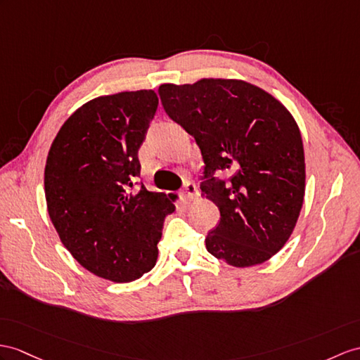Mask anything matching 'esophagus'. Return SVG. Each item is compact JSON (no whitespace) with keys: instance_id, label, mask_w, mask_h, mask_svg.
Returning <instances> with one entry per match:
<instances>
[{"instance_id":"34e87169","label":"esophagus","mask_w":360,"mask_h":360,"mask_svg":"<svg viewBox=\"0 0 360 360\" xmlns=\"http://www.w3.org/2000/svg\"><path fill=\"white\" fill-rule=\"evenodd\" d=\"M197 195H198V188L195 183L186 181L185 186H183V191H181V197L186 201H191V200H194Z\"/></svg>"}]
</instances>
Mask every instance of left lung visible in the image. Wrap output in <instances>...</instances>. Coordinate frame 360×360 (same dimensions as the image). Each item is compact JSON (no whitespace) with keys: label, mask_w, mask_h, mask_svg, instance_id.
<instances>
[{"label":"left lung","mask_w":360,"mask_h":360,"mask_svg":"<svg viewBox=\"0 0 360 360\" xmlns=\"http://www.w3.org/2000/svg\"><path fill=\"white\" fill-rule=\"evenodd\" d=\"M159 96L168 117L195 139L205 163L200 189L220 209L207 252L235 267L274 257L295 229L305 191L304 146L292 114L235 79L163 84Z\"/></svg>","instance_id":"obj_1"}]
</instances>
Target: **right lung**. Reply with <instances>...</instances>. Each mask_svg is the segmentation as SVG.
<instances>
[{"mask_svg":"<svg viewBox=\"0 0 360 360\" xmlns=\"http://www.w3.org/2000/svg\"><path fill=\"white\" fill-rule=\"evenodd\" d=\"M157 105L153 90L86 102L60 127L47 157V209L60 241L82 267L114 283L154 267L163 221L175 209L172 195L137 181V153Z\"/></svg>","mask_w":360,"mask_h":360,"instance_id":"add662e5","label":"right lung"}]
</instances>
